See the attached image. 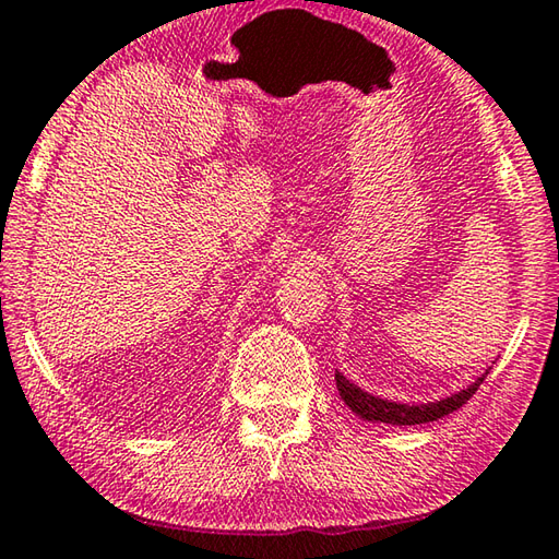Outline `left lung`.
Segmentation results:
<instances>
[{
    "instance_id": "left-lung-1",
    "label": "left lung",
    "mask_w": 559,
    "mask_h": 559,
    "mask_svg": "<svg viewBox=\"0 0 559 559\" xmlns=\"http://www.w3.org/2000/svg\"><path fill=\"white\" fill-rule=\"evenodd\" d=\"M484 373L481 378H476V383L468 385L462 393H456L452 397L437 400V403H427V405H400V403H390V400L376 397L360 390L358 385L348 383V380L336 373V388L344 403L354 409L358 417L368 419V423H385V425H423V423H435V419L444 417L449 413H454L462 405H466L468 397H474L478 385L484 383Z\"/></svg>"
}]
</instances>
